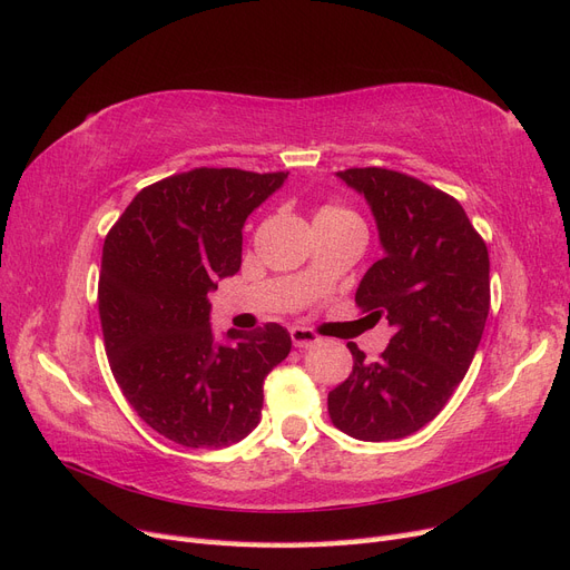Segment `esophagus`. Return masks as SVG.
<instances>
[{"label": "esophagus", "mask_w": 570, "mask_h": 570, "mask_svg": "<svg viewBox=\"0 0 570 570\" xmlns=\"http://www.w3.org/2000/svg\"><path fill=\"white\" fill-rule=\"evenodd\" d=\"M289 337H292V344H295V347H299V350H308V347H314V344L321 342V337L314 331H306V327H292Z\"/></svg>", "instance_id": "34e87169"}]
</instances>
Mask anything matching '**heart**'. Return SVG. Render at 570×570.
<instances>
[{
	"mask_svg": "<svg viewBox=\"0 0 570 570\" xmlns=\"http://www.w3.org/2000/svg\"><path fill=\"white\" fill-rule=\"evenodd\" d=\"M356 218L350 209H342L337 204H323L314 216V223H337V220H350Z\"/></svg>",
	"mask_w": 570,
	"mask_h": 570,
	"instance_id": "obj_1",
	"label": "heart"
}]
</instances>
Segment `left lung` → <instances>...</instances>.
Returning a JSON list of instances; mask_svg holds the SVG:
<instances>
[{
  "label": "left lung",
  "instance_id": "1",
  "mask_svg": "<svg viewBox=\"0 0 570 570\" xmlns=\"http://www.w3.org/2000/svg\"><path fill=\"white\" fill-rule=\"evenodd\" d=\"M366 199L383 256L356 287V304L392 337L377 361L354 342V368L327 394V413L350 438L413 435L450 402L469 371L490 312V256L463 206L387 168L335 174Z\"/></svg>",
  "mask_w": 570,
  "mask_h": 570
}]
</instances>
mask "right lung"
<instances>
[{
    "label": "right lung",
    "instance_id": "add662e5",
    "mask_svg": "<svg viewBox=\"0 0 570 570\" xmlns=\"http://www.w3.org/2000/svg\"><path fill=\"white\" fill-rule=\"evenodd\" d=\"M287 174L195 168L137 193L107 235L99 318L118 387L149 428L189 450H220L262 421L264 377L289 333L212 327L209 292L243 264V228Z\"/></svg>",
    "mask_w": 570,
    "mask_h": 570
}]
</instances>
